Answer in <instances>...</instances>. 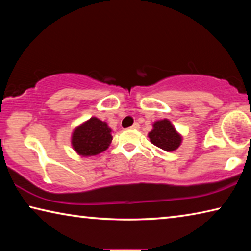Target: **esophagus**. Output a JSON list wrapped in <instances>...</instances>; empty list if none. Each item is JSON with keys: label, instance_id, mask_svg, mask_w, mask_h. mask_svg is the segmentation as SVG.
<instances>
[{"label": "esophagus", "instance_id": "esophagus-1", "mask_svg": "<svg viewBox=\"0 0 251 251\" xmlns=\"http://www.w3.org/2000/svg\"><path fill=\"white\" fill-rule=\"evenodd\" d=\"M130 128L131 129H139V124H138V123H134V124L131 125Z\"/></svg>", "mask_w": 251, "mask_h": 251}]
</instances>
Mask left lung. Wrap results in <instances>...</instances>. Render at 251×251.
I'll list each match as a JSON object with an SVG mask.
<instances>
[{
	"mask_svg": "<svg viewBox=\"0 0 251 251\" xmlns=\"http://www.w3.org/2000/svg\"><path fill=\"white\" fill-rule=\"evenodd\" d=\"M151 142L161 150L172 151L180 145L181 137L167 120L158 121L154 124V129L148 134Z\"/></svg>",
	"mask_w": 251,
	"mask_h": 251,
	"instance_id": "left-lung-1",
	"label": "left lung"
}]
</instances>
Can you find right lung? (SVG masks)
Wrapping results in <instances>:
<instances>
[{"label": "right lung", "mask_w": 251, "mask_h": 251, "mask_svg": "<svg viewBox=\"0 0 251 251\" xmlns=\"http://www.w3.org/2000/svg\"><path fill=\"white\" fill-rule=\"evenodd\" d=\"M110 131L106 123L92 117L74 130L72 145L82 156L97 155L109 146L113 138Z\"/></svg>", "instance_id": "1"}]
</instances>
